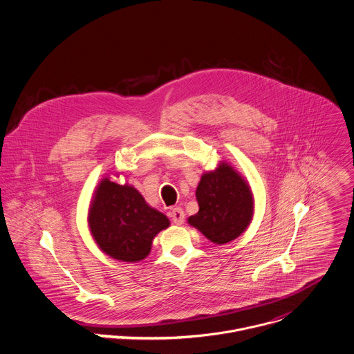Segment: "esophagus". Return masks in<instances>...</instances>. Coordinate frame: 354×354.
Masks as SVG:
<instances>
[{
	"label": "esophagus",
	"instance_id": "1",
	"mask_svg": "<svg viewBox=\"0 0 354 354\" xmlns=\"http://www.w3.org/2000/svg\"><path fill=\"white\" fill-rule=\"evenodd\" d=\"M171 218L175 225H182L185 222V212L180 207H176L171 211Z\"/></svg>",
	"mask_w": 354,
	"mask_h": 354
}]
</instances>
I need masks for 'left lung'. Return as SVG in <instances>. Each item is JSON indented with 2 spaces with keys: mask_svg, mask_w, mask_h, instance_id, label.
<instances>
[{
  "mask_svg": "<svg viewBox=\"0 0 354 354\" xmlns=\"http://www.w3.org/2000/svg\"><path fill=\"white\" fill-rule=\"evenodd\" d=\"M198 212L189 223L215 244L237 239L250 225L254 212L247 182L227 164L204 174L196 190Z\"/></svg>",
  "mask_w": 354,
  "mask_h": 354,
  "instance_id": "8db88e82",
  "label": "left lung"
}]
</instances>
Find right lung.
<instances>
[{"label": "right lung", "instance_id": "obj_1", "mask_svg": "<svg viewBox=\"0 0 354 354\" xmlns=\"http://www.w3.org/2000/svg\"><path fill=\"white\" fill-rule=\"evenodd\" d=\"M168 226V218L150 208L132 186H120L107 178L97 186L89 211V227L109 257L122 262L146 258L156 234Z\"/></svg>", "mask_w": 354, "mask_h": 354}]
</instances>
